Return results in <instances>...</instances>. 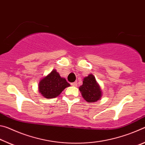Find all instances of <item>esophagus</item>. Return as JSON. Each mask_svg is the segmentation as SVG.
<instances>
[{"instance_id":"obj_1","label":"esophagus","mask_w":145,"mask_h":145,"mask_svg":"<svg viewBox=\"0 0 145 145\" xmlns=\"http://www.w3.org/2000/svg\"><path fill=\"white\" fill-rule=\"evenodd\" d=\"M71 85L73 86H77V82H72V83H71Z\"/></svg>"}]
</instances>
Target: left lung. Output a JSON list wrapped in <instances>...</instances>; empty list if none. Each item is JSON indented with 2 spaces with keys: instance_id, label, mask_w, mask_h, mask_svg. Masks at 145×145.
Masks as SVG:
<instances>
[{
  "instance_id": "obj_1",
  "label": "left lung",
  "mask_w": 145,
  "mask_h": 145,
  "mask_svg": "<svg viewBox=\"0 0 145 145\" xmlns=\"http://www.w3.org/2000/svg\"><path fill=\"white\" fill-rule=\"evenodd\" d=\"M80 91L84 99L88 102H95L102 97V91L95 77L92 74L85 77L83 84L79 88Z\"/></svg>"
}]
</instances>
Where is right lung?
<instances>
[{"label":"right lung","instance_id":"obj_1","mask_svg":"<svg viewBox=\"0 0 145 145\" xmlns=\"http://www.w3.org/2000/svg\"><path fill=\"white\" fill-rule=\"evenodd\" d=\"M65 78L53 70L52 72L40 80L39 83V91L46 99H52L57 97L66 88L70 86Z\"/></svg>","mask_w":145,"mask_h":145}]
</instances>
